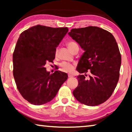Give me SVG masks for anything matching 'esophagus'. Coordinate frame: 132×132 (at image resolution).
Returning <instances> with one entry per match:
<instances>
[{
  "mask_svg": "<svg viewBox=\"0 0 132 132\" xmlns=\"http://www.w3.org/2000/svg\"><path fill=\"white\" fill-rule=\"evenodd\" d=\"M68 77H69V78H70V77H73V76L71 75V74H70V73H69L68 74Z\"/></svg>",
  "mask_w": 132,
  "mask_h": 132,
  "instance_id": "34e87169",
  "label": "esophagus"
}]
</instances>
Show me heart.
I'll return each mask as SVG.
<instances>
[{"instance_id":"obj_1","label":"heart","mask_w":132,"mask_h":132,"mask_svg":"<svg viewBox=\"0 0 132 132\" xmlns=\"http://www.w3.org/2000/svg\"><path fill=\"white\" fill-rule=\"evenodd\" d=\"M67 46L69 48V50L71 51H74L76 48H79V46L77 43H76L74 41H70L68 42ZM61 66L62 70L64 71H70L73 69V65L71 63H69V62H63L61 63Z\"/></svg>"}]
</instances>
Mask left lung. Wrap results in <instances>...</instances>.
<instances>
[{"label": "left lung", "instance_id": "8db88e82", "mask_svg": "<svg viewBox=\"0 0 132 132\" xmlns=\"http://www.w3.org/2000/svg\"><path fill=\"white\" fill-rule=\"evenodd\" d=\"M68 34L84 51L76 69L84 75L77 76L79 84L73 95L88 106L104 103L112 94L119 78L121 55L116 39L98 27L73 28ZM88 70L91 76L87 79Z\"/></svg>", "mask_w": 132, "mask_h": 132}]
</instances>
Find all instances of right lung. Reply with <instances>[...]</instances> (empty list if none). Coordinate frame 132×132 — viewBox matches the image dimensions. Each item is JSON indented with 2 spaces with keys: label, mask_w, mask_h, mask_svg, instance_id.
<instances>
[{
  "label": "right lung",
  "mask_w": 132,
  "mask_h": 132,
  "mask_svg": "<svg viewBox=\"0 0 132 132\" xmlns=\"http://www.w3.org/2000/svg\"><path fill=\"white\" fill-rule=\"evenodd\" d=\"M68 30L37 25L23 31L17 40L13 55V76L18 90L31 104L50 102L68 79L67 73L57 70L51 75L44 66L55 59L56 48Z\"/></svg>",
  "instance_id": "1"
}]
</instances>
